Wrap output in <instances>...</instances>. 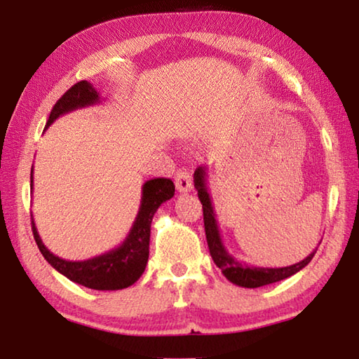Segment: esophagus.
<instances>
[{"label":"esophagus","mask_w":359,"mask_h":359,"mask_svg":"<svg viewBox=\"0 0 359 359\" xmlns=\"http://www.w3.org/2000/svg\"><path fill=\"white\" fill-rule=\"evenodd\" d=\"M175 187L180 193H188L193 188V177L191 172L187 171V169H180L175 175Z\"/></svg>","instance_id":"1"}]
</instances>
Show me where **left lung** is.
Segmentation results:
<instances>
[{
    "label": "left lung",
    "instance_id": "8db88e82",
    "mask_svg": "<svg viewBox=\"0 0 359 359\" xmlns=\"http://www.w3.org/2000/svg\"><path fill=\"white\" fill-rule=\"evenodd\" d=\"M208 168L199 166L194 171V188L198 190V198L203 204V214H204V229H205V239H208L210 257L214 263L220 267L223 276L228 278L231 283L238 285V287L244 288H258L264 287V285L280 282L283 278H288L299 272L302 267H306L311 263L313 255L317 253V248L309 255L307 258L291 266L285 267H257L242 263V261L236 259L233 255H229L226 247L223 245L220 229H218V223L215 218L214 205L210 201V194L208 188Z\"/></svg>",
    "mask_w": 359,
    "mask_h": 359
}]
</instances>
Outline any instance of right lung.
Returning <instances> with one entry per match:
<instances>
[{
	"label": "right lung",
	"instance_id": "obj_1",
	"mask_svg": "<svg viewBox=\"0 0 359 359\" xmlns=\"http://www.w3.org/2000/svg\"><path fill=\"white\" fill-rule=\"evenodd\" d=\"M101 96L95 87L87 81H81L66 92L57 104L52 107L48 115L47 130L60 115L76 111V109L100 104ZM32 190H33V168H32ZM175 187L169 179H151L142 185V196L136 220L133 223L126 239L118 247L112 248L100 257L85 259V261H68L53 255L44 245L41 236L36 228L33 215L32 226L36 244H38L42 257L47 259L53 269L60 274L68 277L71 282H76L82 287L92 290H123L131 287L142 276L149 261V244H150V224L156 209L163 203L174 196Z\"/></svg>",
	"mask_w": 359,
	"mask_h": 359
}]
</instances>
